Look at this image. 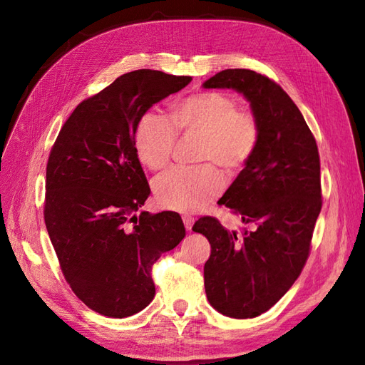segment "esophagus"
<instances>
[{"instance_id": "1", "label": "esophagus", "mask_w": 365, "mask_h": 365, "mask_svg": "<svg viewBox=\"0 0 365 365\" xmlns=\"http://www.w3.org/2000/svg\"><path fill=\"white\" fill-rule=\"evenodd\" d=\"M182 219H183V223H185V228L188 230V231H191V228H192V225H194V217L188 216V214H185V216H183Z\"/></svg>"}]
</instances>
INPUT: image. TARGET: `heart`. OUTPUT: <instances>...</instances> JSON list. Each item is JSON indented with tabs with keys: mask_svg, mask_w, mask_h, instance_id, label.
I'll return each mask as SVG.
<instances>
[{
	"mask_svg": "<svg viewBox=\"0 0 365 365\" xmlns=\"http://www.w3.org/2000/svg\"><path fill=\"white\" fill-rule=\"evenodd\" d=\"M177 133L200 135L199 162L220 165L236 174L251 160L259 146L260 125L251 110L239 109L235 97L223 92H199L177 103L173 121L149 110L134 130V148L140 163L157 171L170 163ZM162 208L180 212L202 210L223 191V177L214 165L171 168L153 182Z\"/></svg>",
	"mask_w": 365,
	"mask_h": 365,
	"instance_id": "heart-1",
	"label": "heart"
}]
</instances>
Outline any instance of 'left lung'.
Masks as SVG:
<instances>
[{
  "instance_id": "8db88e82",
  "label": "left lung",
  "mask_w": 365,
  "mask_h": 365,
  "mask_svg": "<svg viewBox=\"0 0 365 365\" xmlns=\"http://www.w3.org/2000/svg\"><path fill=\"white\" fill-rule=\"evenodd\" d=\"M235 89L260 125L255 155L217 202L251 227L240 236L214 217L192 231L210 240L205 292L222 314L248 319L268 312L301 274L322 208L316 140L294 101L277 83L250 69H225L203 83Z\"/></svg>"
}]
</instances>
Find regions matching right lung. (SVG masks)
Wrapping results in <instances>:
<instances>
[{"instance_id":"1","label":"right lung","mask_w":365,"mask_h":365,"mask_svg":"<svg viewBox=\"0 0 365 365\" xmlns=\"http://www.w3.org/2000/svg\"><path fill=\"white\" fill-rule=\"evenodd\" d=\"M191 77L138 69L83 100L46 168L44 222L64 279L91 310L128 317L154 299L151 267L185 237L174 211L140 212L151 194L134 148L140 117Z\"/></svg>"}]
</instances>
